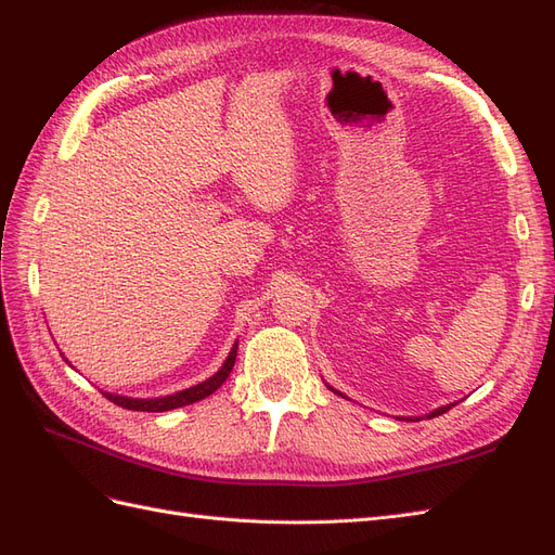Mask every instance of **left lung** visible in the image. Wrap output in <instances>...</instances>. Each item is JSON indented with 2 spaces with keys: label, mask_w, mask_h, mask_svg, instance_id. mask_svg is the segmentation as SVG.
Here are the masks:
<instances>
[{
  "label": "left lung",
  "mask_w": 555,
  "mask_h": 555,
  "mask_svg": "<svg viewBox=\"0 0 555 555\" xmlns=\"http://www.w3.org/2000/svg\"><path fill=\"white\" fill-rule=\"evenodd\" d=\"M328 389H331V391H333V393H338V396H343V393H340V391H335V389H333V386H328ZM343 398H347V396H343ZM453 405H456V402H453ZM453 405H444V408H438V410H433V412H430V414H426V418H433V416H440V414H444V412H449V410H451V408H453Z\"/></svg>",
  "instance_id": "obj_1"
}]
</instances>
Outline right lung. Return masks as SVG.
I'll return each instance as SVG.
<instances>
[{"label":"right lung","mask_w":555,"mask_h":555,"mask_svg":"<svg viewBox=\"0 0 555 555\" xmlns=\"http://www.w3.org/2000/svg\"><path fill=\"white\" fill-rule=\"evenodd\" d=\"M236 351H238V343L231 347L229 357L224 361V365L217 371L212 377H208L206 382H201L196 386H190V389L164 396V398H127V396H115V393H104L115 405H120L125 410H133V412H169L182 405H192L196 400H204L210 393H215L220 386L227 382V377L233 371V363H236Z\"/></svg>","instance_id":"1"}]
</instances>
